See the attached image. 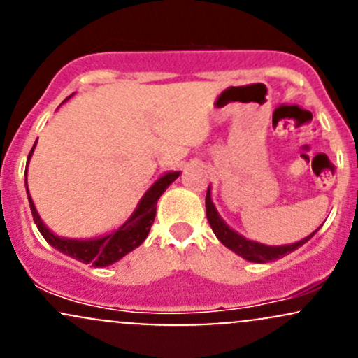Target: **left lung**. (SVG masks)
Masks as SVG:
<instances>
[{"label":"left lung","instance_id":"left-lung-1","mask_svg":"<svg viewBox=\"0 0 358 358\" xmlns=\"http://www.w3.org/2000/svg\"><path fill=\"white\" fill-rule=\"evenodd\" d=\"M206 214H208V221L210 228H213L214 235L217 236V240H220L224 247H228L229 250H233L235 254L242 255L243 259H247V261H252V262H269V261H276V259L285 257V255L292 254L293 250L302 247L303 243H306L307 240H310L312 236L315 235V231L319 229L317 228L312 235H308L307 238L300 240V242L296 243H292V245L269 247V245H262V243H257V242H252V240L243 238L242 235L233 231V229L229 228L223 220H221L216 208H214V204L210 202L209 189H208V194H206Z\"/></svg>","mask_w":358,"mask_h":358}]
</instances>
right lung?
I'll use <instances>...</instances> for the list:
<instances>
[{
	"mask_svg": "<svg viewBox=\"0 0 358 358\" xmlns=\"http://www.w3.org/2000/svg\"><path fill=\"white\" fill-rule=\"evenodd\" d=\"M66 99H69V97H66ZM34 148H36V144H34ZM34 148L30 149L29 159L30 156H32ZM25 175H27V173H25ZM178 171H171L166 173L164 176H161V178L145 192V195L141 199L135 213L131 214L130 220L127 221L123 227H120L116 231L110 233V235L103 236V238L94 240H71L56 236L55 233H51L50 229L44 227L43 221H41L39 214H37L36 208H34L32 199H30L29 195V189L27 197L30 210H32L34 223L37 224V229H39L41 235L48 240V243H51L52 247L58 248L63 254L84 262V264H92L96 266V268H103V266H110L113 262L120 261L123 255H127L129 252L134 250V248H137L145 238H148L149 229L152 227L154 217H156L157 199H159L161 195H163V192L178 178ZM25 183H27V180H25Z\"/></svg>",
	"mask_w": 358,
	"mask_h": 358,
	"instance_id": "right-lung-1",
	"label": "right lung"
}]
</instances>
